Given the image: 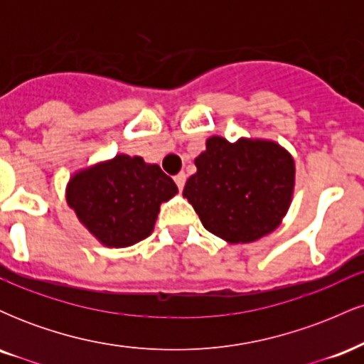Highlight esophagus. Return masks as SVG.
Here are the masks:
<instances>
[{
    "mask_svg": "<svg viewBox=\"0 0 364 364\" xmlns=\"http://www.w3.org/2000/svg\"><path fill=\"white\" fill-rule=\"evenodd\" d=\"M174 181H176L178 190L183 191V188H185V183H186V174H185V173L176 174V176H174Z\"/></svg>",
    "mask_w": 364,
    "mask_h": 364,
    "instance_id": "esophagus-1",
    "label": "esophagus"
}]
</instances>
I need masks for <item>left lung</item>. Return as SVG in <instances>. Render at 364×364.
<instances>
[{
  "instance_id": "left-lung-1",
  "label": "left lung",
  "mask_w": 364,
  "mask_h": 364,
  "mask_svg": "<svg viewBox=\"0 0 364 364\" xmlns=\"http://www.w3.org/2000/svg\"><path fill=\"white\" fill-rule=\"evenodd\" d=\"M188 178V198L203 228L228 243H252L279 228L294 191V159L270 140L210 136Z\"/></svg>"
}]
</instances>
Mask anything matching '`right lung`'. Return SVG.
<instances>
[{
    "instance_id": "right-lung-1",
    "label": "right lung",
    "mask_w": 364,
    "mask_h": 364,
    "mask_svg": "<svg viewBox=\"0 0 364 364\" xmlns=\"http://www.w3.org/2000/svg\"><path fill=\"white\" fill-rule=\"evenodd\" d=\"M178 193L157 164L118 154L70 178L66 202L104 246L127 248L154 231L159 208Z\"/></svg>"
}]
</instances>
